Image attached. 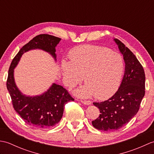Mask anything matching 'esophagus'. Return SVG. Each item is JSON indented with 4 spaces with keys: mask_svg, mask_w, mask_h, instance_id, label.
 <instances>
[{
    "mask_svg": "<svg viewBox=\"0 0 154 154\" xmlns=\"http://www.w3.org/2000/svg\"><path fill=\"white\" fill-rule=\"evenodd\" d=\"M81 102L84 104H86V105H89L91 104V101L90 100H81Z\"/></svg>",
    "mask_w": 154,
    "mask_h": 154,
    "instance_id": "obj_1",
    "label": "esophagus"
}]
</instances>
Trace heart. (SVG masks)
<instances>
[{
	"label": "heart",
	"instance_id": "obj_1",
	"mask_svg": "<svg viewBox=\"0 0 154 154\" xmlns=\"http://www.w3.org/2000/svg\"><path fill=\"white\" fill-rule=\"evenodd\" d=\"M71 62L64 61L61 71L65 85L73 87L84 77L85 85L75 91L77 96L109 99L120 86L125 70L122 55L106 48L83 45L74 48Z\"/></svg>",
	"mask_w": 154,
	"mask_h": 154
}]
</instances>
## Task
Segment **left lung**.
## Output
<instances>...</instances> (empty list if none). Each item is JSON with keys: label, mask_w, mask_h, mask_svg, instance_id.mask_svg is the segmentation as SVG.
Listing matches in <instances>:
<instances>
[{"label": "left lung", "mask_w": 154, "mask_h": 154, "mask_svg": "<svg viewBox=\"0 0 154 154\" xmlns=\"http://www.w3.org/2000/svg\"><path fill=\"white\" fill-rule=\"evenodd\" d=\"M123 55L125 71L119 89L107 100L93 103L100 115L92 121L95 128L115 131L125 125L138 112L145 94V73L138 59L122 42L114 39Z\"/></svg>", "instance_id": "1"}]
</instances>
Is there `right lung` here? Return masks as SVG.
Listing matches in <instances>:
<instances>
[{
  "instance_id": "add662e5",
  "label": "right lung",
  "mask_w": 154,
  "mask_h": 154,
  "mask_svg": "<svg viewBox=\"0 0 154 154\" xmlns=\"http://www.w3.org/2000/svg\"><path fill=\"white\" fill-rule=\"evenodd\" d=\"M61 38L49 34H40L24 45L13 59L8 70L6 87L11 95L13 107L25 122L38 128H49L61 119L65 104L73 101L68 91L53 83L46 92L40 95L30 97L23 94L15 83L14 69L24 52L40 49L48 52L56 60L55 47Z\"/></svg>"
}]
</instances>
